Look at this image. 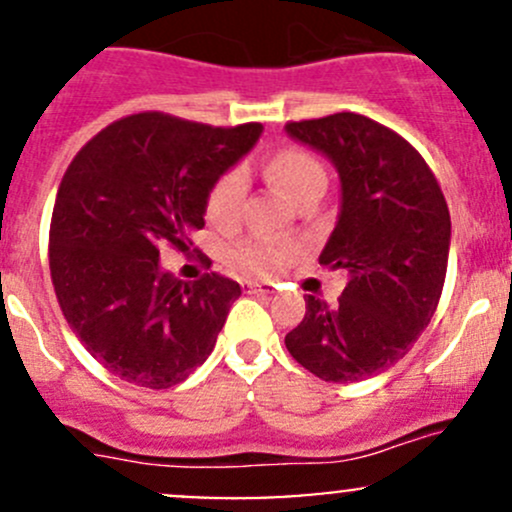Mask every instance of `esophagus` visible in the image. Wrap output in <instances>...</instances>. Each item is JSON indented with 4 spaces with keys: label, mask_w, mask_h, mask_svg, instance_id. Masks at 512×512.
<instances>
[{
    "label": "esophagus",
    "mask_w": 512,
    "mask_h": 512,
    "mask_svg": "<svg viewBox=\"0 0 512 512\" xmlns=\"http://www.w3.org/2000/svg\"><path fill=\"white\" fill-rule=\"evenodd\" d=\"M242 287H245L247 292H265V294H270L272 289H275L270 282H242Z\"/></svg>",
    "instance_id": "34e87169"
}]
</instances>
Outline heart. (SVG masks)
Returning a JSON list of instances; mask_svg holds the SVG:
<instances>
[{
    "instance_id": "heart-1",
    "label": "heart",
    "mask_w": 512,
    "mask_h": 512,
    "mask_svg": "<svg viewBox=\"0 0 512 512\" xmlns=\"http://www.w3.org/2000/svg\"><path fill=\"white\" fill-rule=\"evenodd\" d=\"M262 175L294 205L312 195H322L327 185L324 165L309 151L294 146L270 153L262 163ZM242 200H245V178L240 170H227L210 185L205 195V218L218 230H232L240 220ZM292 257L294 245L272 240H245L230 250L232 267L250 277L272 275L282 270Z\"/></svg>"
}]
</instances>
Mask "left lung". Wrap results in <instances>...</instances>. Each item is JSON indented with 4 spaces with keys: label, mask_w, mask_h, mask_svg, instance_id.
Masks as SVG:
<instances>
[{
    "label": "left lung",
    "mask_w": 512,
    "mask_h": 512,
    "mask_svg": "<svg viewBox=\"0 0 512 512\" xmlns=\"http://www.w3.org/2000/svg\"><path fill=\"white\" fill-rule=\"evenodd\" d=\"M285 131L337 168L342 208L319 262L349 272L337 304L304 297L287 352L324 381L369 379L409 352L436 312L451 247L446 198L406 138L359 113Z\"/></svg>",
    "instance_id": "1"
}]
</instances>
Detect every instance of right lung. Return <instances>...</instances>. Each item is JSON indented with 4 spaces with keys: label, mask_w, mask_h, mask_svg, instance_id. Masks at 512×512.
I'll use <instances>...</instances> for the list:
<instances>
[{
    "label": "right lung",
    "mask_w": 512,
    "mask_h": 512,
    "mask_svg": "<svg viewBox=\"0 0 512 512\" xmlns=\"http://www.w3.org/2000/svg\"><path fill=\"white\" fill-rule=\"evenodd\" d=\"M160 111L96 133L66 168L49 230V270L66 322L111 374L146 389L188 379L215 347L240 285L160 270V245L188 250L205 195L260 138Z\"/></svg>",
    "instance_id": "obj_1"
}]
</instances>
